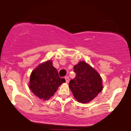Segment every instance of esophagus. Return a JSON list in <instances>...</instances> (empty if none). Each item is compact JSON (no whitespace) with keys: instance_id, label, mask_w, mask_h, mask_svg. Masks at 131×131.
I'll use <instances>...</instances> for the list:
<instances>
[{"instance_id":"34e87169","label":"esophagus","mask_w":131,"mask_h":131,"mask_svg":"<svg viewBox=\"0 0 131 131\" xmlns=\"http://www.w3.org/2000/svg\"><path fill=\"white\" fill-rule=\"evenodd\" d=\"M64 79H65V80H66V82L68 83L69 82V78H68V76L65 77Z\"/></svg>"}]
</instances>
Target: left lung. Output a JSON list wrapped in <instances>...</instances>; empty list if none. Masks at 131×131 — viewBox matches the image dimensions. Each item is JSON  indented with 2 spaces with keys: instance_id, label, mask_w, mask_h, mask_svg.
Segmentation results:
<instances>
[{
  "instance_id": "8db88e82",
  "label": "left lung",
  "mask_w": 131,
  "mask_h": 131,
  "mask_svg": "<svg viewBox=\"0 0 131 131\" xmlns=\"http://www.w3.org/2000/svg\"><path fill=\"white\" fill-rule=\"evenodd\" d=\"M75 78L71 80L69 87L75 99L81 103L90 102L102 90V81L96 70L84 61L74 67Z\"/></svg>"
}]
</instances>
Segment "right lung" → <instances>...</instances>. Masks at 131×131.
<instances>
[{
  "label": "right lung",
  "instance_id": "1",
  "mask_svg": "<svg viewBox=\"0 0 131 131\" xmlns=\"http://www.w3.org/2000/svg\"><path fill=\"white\" fill-rule=\"evenodd\" d=\"M64 82L65 79L60 78L57 69L53 67L52 61L49 60L39 64L32 71L29 86L35 95L46 101Z\"/></svg>",
  "mask_w": 131,
  "mask_h": 131
}]
</instances>
